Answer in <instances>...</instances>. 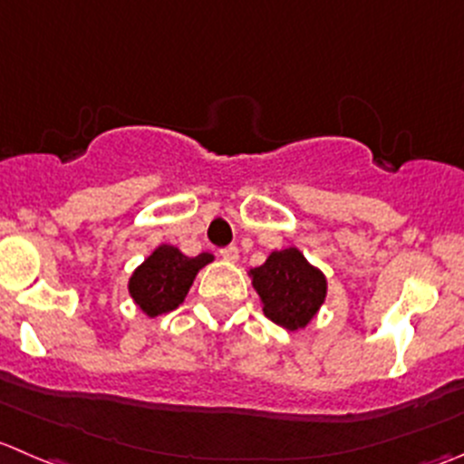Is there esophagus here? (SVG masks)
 <instances>
[{
    "label": "esophagus",
    "mask_w": 464,
    "mask_h": 464,
    "mask_svg": "<svg viewBox=\"0 0 464 464\" xmlns=\"http://www.w3.org/2000/svg\"><path fill=\"white\" fill-rule=\"evenodd\" d=\"M219 256H222L224 260H228V263H236L237 258H240V249L237 246H224V249H219Z\"/></svg>",
    "instance_id": "obj_1"
}]
</instances>
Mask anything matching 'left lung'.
I'll return each mask as SVG.
<instances>
[{"mask_svg":"<svg viewBox=\"0 0 464 464\" xmlns=\"http://www.w3.org/2000/svg\"><path fill=\"white\" fill-rule=\"evenodd\" d=\"M265 317L287 331L304 328L326 296V278L299 249L274 251L260 267L251 269Z\"/></svg>","mask_w":464,"mask_h":464,"instance_id":"1","label":"left lung"}]
</instances>
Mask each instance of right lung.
<instances>
[{"instance_id":"right-lung-1","label":"right lung","mask_w":464,"mask_h":464,"mask_svg":"<svg viewBox=\"0 0 464 464\" xmlns=\"http://www.w3.org/2000/svg\"><path fill=\"white\" fill-rule=\"evenodd\" d=\"M210 260V254L188 258L177 246L163 245L133 272L129 292L150 317L169 313L186 299L197 272Z\"/></svg>"}]
</instances>
